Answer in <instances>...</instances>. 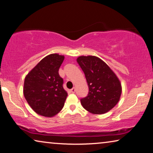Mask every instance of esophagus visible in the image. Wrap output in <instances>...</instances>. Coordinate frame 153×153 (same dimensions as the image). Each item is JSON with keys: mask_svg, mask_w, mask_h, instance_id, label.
<instances>
[{"mask_svg": "<svg viewBox=\"0 0 153 153\" xmlns=\"http://www.w3.org/2000/svg\"><path fill=\"white\" fill-rule=\"evenodd\" d=\"M70 91L72 93H75V91H76V88L75 87H74L73 88H71V89L70 90Z\"/></svg>", "mask_w": 153, "mask_h": 153, "instance_id": "1", "label": "esophagus"}]
</instances>
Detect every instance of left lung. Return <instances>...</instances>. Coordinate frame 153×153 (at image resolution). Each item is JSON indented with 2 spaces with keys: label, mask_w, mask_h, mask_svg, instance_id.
<instances>
[{
  "label": "left lung",
  "mask_w": 153,
  "mask_h": 153,
  "mask_svg": "<svg viewBox=\"0 0 153 153\" xmlns=\"http://www.w3.org/2000/svg\"><path fill=\"white\" fill-rule=\"evenodd\" d=\"M77 62L85 75L87 96L80 100L84 108L93 114H104L119 102L122 86L114 72L96 56H79Z\"/></svg>",
  "instance_id": "left-lung-1"
}]
</instances>
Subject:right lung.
<instances>
[{
    "label": "right lung",
    "mask_w": 153,
    "mask_h": 153,
    "mask_svg": "<svg viewBox=\"0 0 153 153\" xmlns=\"http://www.w3.org/2000/svg\"><path fill=\"white\" fill-rule=\"evenodd\" d=\"M65 57L50 54L41 60L25 77L23 93L36 113L51 117L62 110L67 97L58 71Z\"/></svg>",
    "instance_id": "right-lung-1"
}]
</instances>
